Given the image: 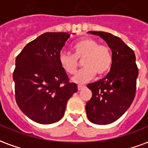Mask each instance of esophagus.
<instances>
[{"mask_svg": "<svg viewBox=\"0 0 148 148\" xmlns=\"http://www.w3.org/2000/svg\"><path fill=\"white\" fill-rule=\"evenodd\" d=\"M85 88V86H83V85H78L77 86V89H78V90H82L83 88Z\"/></svg>", "mask_w": 148, "mask_h": 148, "instance_id": "1", "label": "esophagus"}]
</instances>
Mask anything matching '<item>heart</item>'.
I'll return each instance as SVG.
<instances>
[{
  "mask_svg": "<svg viewBox=\"0 0 148 148\" xmlns=\"http://www.w3.org/2000/svg\"><path fill=\"white\" fill-rule=\"evenodd\" d=\"M74 55L60 52L58 61L66 73L73 74L77 67V60L83 58L81 65L83 68L77 72L72 81L77 84H84L96 75L103 76L110 71L113 58L110 48L105 45H99L92 38H84L73 45Z\"/></svg>",
  "mask_w": 148,
  "mask_h": 148,
  "instance_id": "b5f03b06",
  "label": "heart"
}]
</instances>
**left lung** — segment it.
<instances>
[{
	"label": "left lung",
	"mask_w": 148,
	"mask_h": 148,
	"mask_svg": "<svg viewBox=\"0 0 148 148\" xmlns=\"http://www.w3.org/2000/svg\"><path fill=\"white\" fill-rule=\"evenodd\" d=\"M103 39L112 52V65L105 77L88 84L92 97L86 114L96 124H111L130 108L135 96L138 69L134 52L118 37L103 31H88Z\"/></svg>",
	"instance_id": "left-lung-1"
}]
</instances>
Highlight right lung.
Segmentation results:
<instances>
[{
	"label": "right lung",
	"mask_w": 148,
	"mask_h": 148,
	"mask_svg": "<svg viewBox=\"0 0 148 148\" xmlns=\"http://www.w3.org/2000/svg\"><path fill=\"white\" fill-rule=\"evenodd\" d=\"M70 36L61 32L43 34L28 43L16 58L13 74L16 101L27 117L39 124L59 121L67 101L77 91V84L68 82L58 61Z\"/></svg>",
	"instance_id": "obj_1"
}]
</instances>
